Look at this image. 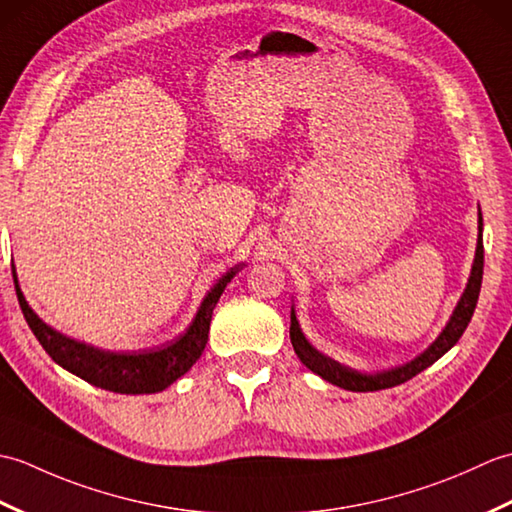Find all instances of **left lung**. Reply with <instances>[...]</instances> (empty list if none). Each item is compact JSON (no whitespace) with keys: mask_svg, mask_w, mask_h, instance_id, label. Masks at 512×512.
Listing matches in <instances>:
<instances>
[{"mask_svg":"<svg viewBox=\"0 0 512 512\" xmlns=\"http://www.w3.org/2000/svg\"><path fill=\"white\" fill-rule=\"evenodd\" d=\"M480 220H477V248H475V259H473V268H471V277L469 284L464 288V295L460 297L458 306H455L451 319L447 323V328L440 332V336L433 341L427 350H424L420 356L413 358V361L394 367V369H385V372H376V374H363L356 372V369L336 363L334 358L321 354L319 350L308 343L306 336L301 332V325L297 321L295 308L290 310V341L295 352L299 356V361L306 365L310 372L321 376L328 383L343 387L347 391H378V389H387V387H396L400 383H407L409 378L420 374L422 369H427L438 361L440 356L447 354L451 347L460 341V336L464 334L466 325L471 323V317L477 306V297H480V288H482V275H484V242H482V213Z\"/></svg>","mask_w":512,"mask_h":512,"instance_id":"8db88e82","label":"left lung"}]
</instances>
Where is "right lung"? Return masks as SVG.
Returning <instances> with one entry per match:
<instances>
[{
	"instance_id": "right-lung-1",
	"label": "right lung",
	"mask_w": 512,
	"mask_h": 512,
	"mask_svg": "<svg viewBox=\"0 0 512 512\" xmlns=\"http://www.w3.org/2000/svg\"><path fill=\"white\" fill-rule=\"evenodd\" d=\"M244 264L228 270L222 279L209 290L204 297L202 306L195 314L193 323L187 332L180 334L176 341H169L158 347H147V350H132V352H110L99 350V347L74 341L50 328L43 323L35 310L28 306V301L17 284V273L13 266V279L21 312H24L26 323L30 325L32 334L37 336L43 350L63 369H68L74 376L88 380L90 385L101 387L116 394H156V391L167 389L171 383H176L193 367V363L202 356L206 341H209V325L213 317L215 303L220 301L222 292L228 281Z\"/></svg>"
}]
</instances>
